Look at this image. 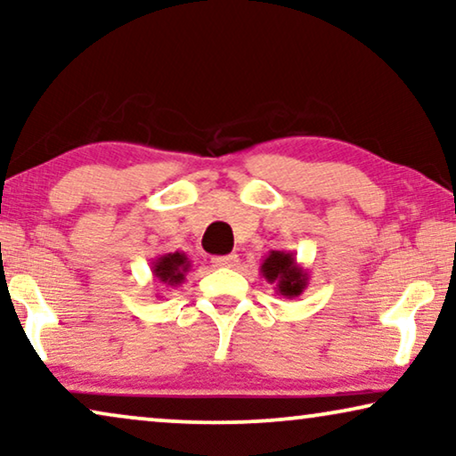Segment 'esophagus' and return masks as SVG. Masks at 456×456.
<instances>
[{"label":"esophagus","mask_w":456,"mask_h":456,"mask_svg":"<svg viewBox=\"0 0 456 456\" xmlns=\"http://www.w3.org/2000/svg\"><path fill=\"white\" fill-rule=\"evenodd\" d=\"M211 264L216 267H234L239 265V255L230 253V255H216V257H211Z\"/></svg>","instance_id":"esophagus-1"}]
</instances>
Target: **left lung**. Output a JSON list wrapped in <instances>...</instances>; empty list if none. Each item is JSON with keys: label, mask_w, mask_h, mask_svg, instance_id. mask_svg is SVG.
I'll return each instance as SVG.
<instances>
[{"label": "left lung", "mask_w": 456, "mask_h": 456, "mask_svg": "<svg viewBox=\"0 0 456 456\" xmlns=\"http://www.w3.org/2000/svg\"><path fill=\"white\" fill-rule=\"evenodd\" d=\"M259 270L278 297L295 298L309 286V272L297 264V255L290 251H270Z\"/></svg>", "instance_id": "8db88e82"}]
</instances>
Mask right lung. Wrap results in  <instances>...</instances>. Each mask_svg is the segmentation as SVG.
Instances as JSON below:
<instances>
[{
    "mask_svg": "<svg viewBox=\"0 0 456 456\" xmlns=\"http://www.w3.org/2000/svg\"><path fill=\"white\" fill-rule=\"evenodd\" d=\"M153 278L166 289H178L186 280V273L191 272V261L183 251L164 253L151 261Z\"/></svg>",
    "mask_w": 456,
    "mask_h": 456,
    "instance_id": "right-lung-1",
    "label": "right lung"
}]
</instances>
